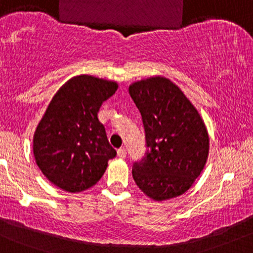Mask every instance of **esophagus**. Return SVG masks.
<instances>
[{
  "label": "esophagus",
  "mask_w": 253,
  "mask_h": 253,
  "mask_svg": "<svg viewBox=\"0 0 253 253\" xmlns=\"http://www.w3.org/2000/svg\"><path fill=\"white\" fill-rule=\"evenodd\" d=\"M117 155H118L119 158H126V150L124 147L119 148V150L117 151Z\"/></svg>",
  "instance_id": "1"
}]
</instances>
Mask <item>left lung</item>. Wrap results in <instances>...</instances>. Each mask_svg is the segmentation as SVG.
<instances>
[{
    "label": "left lung",
    "mask_w": 253,
    "mask_h": 253,
    "mask_svg": "<svg viewBox=\"0 0 253 253\" xmlns=\"http://www.w3.org/2000/svg\"><path fill=\"white\" fill-rule=\"evenodd\" d=\"M142 117L147 153L135 163L132 178L153 201L185 194L204 170L210 137L204 119L178 85L150 77L129 85Z\"/></svg>",
    "instance_id": "1"
}]
</instances>
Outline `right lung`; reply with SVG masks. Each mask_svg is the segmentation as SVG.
<instances>
[{"mask_svg":"<svg viewBox=\"0 0 253 253\" xmlns=\"http://www.w3.org/2000/svg\"><path fill=\"white\" fill-rule=\"evenodd\" d=\"M117 88L113 80L82 74L54 93L33 137L36 165L54 186L68 192L90 189L117 156L97 118Z\"/></svg>","mask_w":253,"mask_h":253,"instance_id":"obj_1","label":"right lung"}]
</instances>
